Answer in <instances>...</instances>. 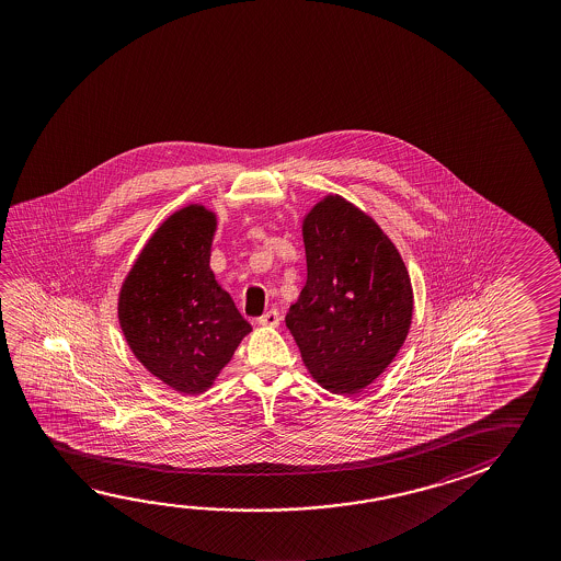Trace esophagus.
Segmentation results:
<instances>
[{
    "mask_svg": "<svg viewBox=\"0 0 561 561\" xmlns=\"http://www.w3.org/2000/svg\"><path fill=\"white\" fill-rule=\"evenodd\" d=\"M279 321H282V317H279V312H277L276 309L264 312V314L257 319V322H260L262 327H277Z\"/></svg>",
    "mask_w": 561,
    "mask_h": 561,
    "instance_id": "obj_1",
    "label": "esophagus"
}]
</instances>
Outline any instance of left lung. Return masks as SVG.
Here are the masks:
<instances>
[{
	"label": "left lung",
	"instance_id": "obj_1",
	"mask_svg": "<svg viewBox=\"0 0 561 561\" xmlns=\"http://www.w3.org/2000/svg\"><path fill=\"white\" fill-rule=\"evenodd\" d=\"M307 282L285 317L312 379L354 396L396 359L413 321L403 257L368 213L324 195L304 217Z\"/></svg>",
	"mask_w": 561,
	"mask_h": 561
}]
</instances>
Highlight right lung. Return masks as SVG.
Wrapping results in <instances>:
<instances>
[{"mask_svg":"<svg viewBox=\"0 0 561 561\" xmlns=\"http://www.w3.org/2000/svg\"><path fill=\"white\" fill-rule=\"evenodd\" d=\"M215 230L217 215L205 205L178 209L121 285L117 312L130 352L184 396L207 391L252 332L209 266Z\"/></svg>","mask_w":561,"mask_h":561,"instance_id":"add662e5","label":"right lung"}]
</instances>
